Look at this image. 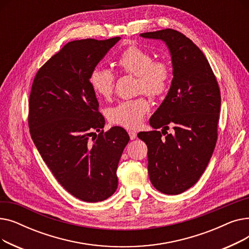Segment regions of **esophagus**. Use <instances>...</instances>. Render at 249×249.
I'll list each match as a JSON object with an SVG mask.
<instances>
[{
	"instance_id": "obj_1",
	"label": "esophagus",
	"mask_w": 249,
	"mask_h": 249,
	"mask_svg": "<svg viewBox=\"0 0 249 249\" xmlns=\"http://www.w3.org/2000/svg\"><path fill=\"white\" fill-rule=\"evenodd\" d=\"M128 134H129L130 139H131V140H134L136 138V136H137V133L135 131H133V130H129Z\"/></svg>"
}]
</instances>
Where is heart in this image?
Listing matches in <instances>:
<instances>
[{"instance_id":"b5f03b06","label":"heart","mask_w":249,"mask_h":249,"mask_svg":"<svg viewBox=\"0 0 249 249\" xmlns=\"http://www.w3.org/2000/svg\"><path fill=\"white\" fill-rule=\"evenodd\" d=\"M117 65L126 72L138 78V89L151 97H159L167 89L171 82L172 71L169 65L160 60H154L149 51L132 45L126 48L117 59ZM89 86L95 94L103 99H109L115 87V74L112 71L97 67L89 73ZM148 101L139 97L118 103L107 110L111 123L125 128H136L148 112Z\"/></svg>"}]
</instances>
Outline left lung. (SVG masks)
Listing matches in <instances>:
<instances>
[{
  "mask_svg": "<svg viewBox=\"0 0 249 249\" xmlns=\"http://www.w3.org/2000/svg\"><path fill=\"white\" fill-rule=\"evenodd\" d=\"M140 36L165 43L174 77L166 97L149 120L152 128H162L161 132H140L138 138L148 148V175L153 187L166 195H178L199 180L213 154L220 89L204 53L184 34L164 29ZM168 124L174 130L167 135Z\"/></svg>",
  "mask_w": 249,
  "mask_h": 249,
  "instance_id": "obj_1",
  "label": "left lung"
}]
</instances>
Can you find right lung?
<instances>
[{
  "label": "right lung",
  "instance_id": "right-lung-1",
  "mask_svg": "<svg viewBox=\"0 0 249 249\" xmlns=\"http://www.w3.org/2000/svg\"><path fill=\"white\" fill-rule=\"evenodd\" d=\"M120 39L67 43L38 71L29 97L35 146L59 184L84 202H101L116 192L118 163L130 139L119 126L103 131L105 118L89 81ZM95 129L100 133L90 139Z\"/></svg>",
  "mask_w": 249,
  "mask_h": 249
}]
</instances>
